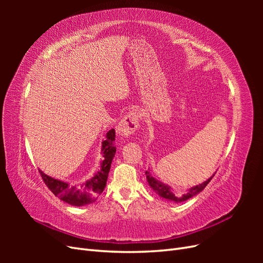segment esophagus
Listing matches in <instances>:
<instances>
[{
    "mask_svg": "<svg viewBox=\"0 0 263 263\" xmlns=\"http://www.w3.org/2000/svg\"><path fill=\"white\" fill-rule=\"evenodd\" d=\"M137 127H138V113L136 110H130V112L127 113L122 118V121L119 122L117 132L122 137L126 138L136 132Z\"/></svg>",
    "mask_w": 263,
    "mask_h": 263,
    "instance_id": "esophagus-1",
    "label": "esophagus"
}]
</instances>
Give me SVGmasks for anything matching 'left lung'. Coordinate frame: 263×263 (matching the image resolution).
Returning <instances> with one entry per match:
<instances>
[{
	"mask_svg": "<svg viewBox=\"0 0 263 263\" xmlns=\"http://www.w3.org/2000/svg\"><path fill=\"white\" fill-rule=\"evenodd\" d=\"M214 176H215V174H213V176L210 179H208L205 182H203L202 184H198V185L190 187L185 191V192L178 193L177 191H174L168 184H164V183H162L161 181L155 179L153 176H151V173L149 171H146V178H147L149 186L153 189L159 196L164 198V200H166V201L173 202V203L185 202V201L190 200L191 197H193V196L197 195L198 193H201L202 191L205 189V186L209 184L210 181L213 179Z\"/></svg>",
	"mask_w": 263,
	"mask_h": 263,
	"instance_id": "obj_1",
	"label": "left lung"
}]
</instances>
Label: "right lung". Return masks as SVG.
<instances>
[{"label": "right lung", "instance_id": "obj_1", "mask_svg": "<svg viewBox=\"0 0 263 263\" xmlns=\"http://www.w3.org/2000/svg\"><path fill=\"white\" fill-rule=\"evenodd\" d=\"M114 141L115 129H110L106 134V139L102 142V154L104 157V160L101 162L100 170L92 178L87 179L84 182L73 184V183L53 179L47 176L42 170H39L45 184L61 201L70 205L80 208V206L95 202L106 185L110 164H112L113 158L116 154Z\"/></svg>", "mask_w": 263, "mask_h": 263}]
</instances>
